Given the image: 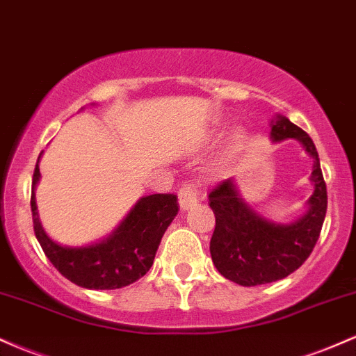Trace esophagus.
Here are the masks:
<instances>
[{
    "label": "esophagus",
    "instance_id": "esophagus-1",
    "mask_svg": "<svg viewBox=\"0 0 356 356\" xmlns=\"http://www.w3.org/2000/svg\"><path fill=\"white\" fill-rule=\"evenodd\" d=\"M202 195V186L197 181H185L178 190V202L181 210H188L191 205L198 202Z\"/></svg>",
    "mask_w": 356,
    "mask_h": 356
}]
</instances>
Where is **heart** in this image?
Segmentation results:
<instances>
[{
  "label": "heart",
  "instance_id": "1",
  "mask_svg": "<svg viewBox=\"0 0 356 356\" xmlns=\"http://www.w3.org/2000/svg\"><path fill=\"white\" fill-rule=\"evenodd\" d=\"M242 139H243V134L242 133H235L234 138H232V147H238V146H241Z\"/></svg>",
  "mask_w": 356,
  "mask_h": 356
}]
</instances>
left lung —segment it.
Returning <instances> with one entry per match:
<instances>
[{
  "label": "left lung",
  "mask_w": 356,
  "mask_h": 356,
  "mask_svg": "<svg viewBox=\"0 0 356 356\" xmlns=\"http://www.w3.org/2000/svg\"><path fill=\"white\" fill-rule=\"evenodd\" d=\"M274 141L294 138L313 158L314 193L309 211L291 225H277L259 217L238 198L232 179L211 188L209 198L215 213L210 241L211 261L223 277L241 286H259L284 279L299 269L316 245L328 209V193L313 139L287 118L273 122Z\"/></svg>",
  "instance_id": "1"
}]
</instances>
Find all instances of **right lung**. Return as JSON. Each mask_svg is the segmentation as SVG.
<instances>
[{
	"label": "right lung",
	"mask_w": 356,
	"mask_h": 356,
	"mask_svg": "<svg viewBox=\"0 0 356 356\" xmlns=\"http://www.w3.org/2000/svg\"><path fill=\"white\" fill-rule=\"evenodd\" d=\"M38 178L37 161L30 198L33 230L43 252L63 277L86 289H119L149 270L163 234L178 213L177 195L156 193L141 198L107 241L70 249L55 243L40 225L33 193Z\"/></svg>",
	"instance_id": "1"
}]
</instances>
